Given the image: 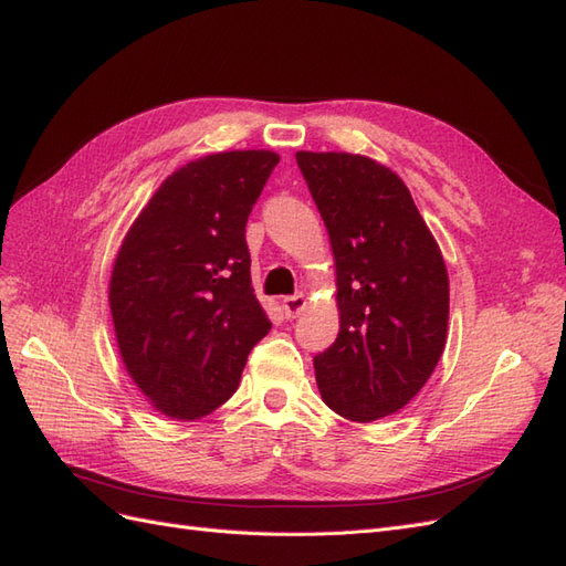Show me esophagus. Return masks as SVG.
Instances as JSON below:
<instances>
[{
    "instance_id": "esophagus-1",
    "label": "esophagus",
    "mask_w": 566,
    "mask_h": 566,
    "mask_svg": "<svg viewBox=\"0 0 566 566\" xmlns=\"http://www.w3.org/2000/svg\"><path fill=\"white\" fill-rule=\"evenodd\" d=\"M306 306V300H304V295L302 293H297V295H290V297H285L283 300V312H285V316L287 318H295V316H300V312L304 310Z\"/></svg>"
}]
</instances>
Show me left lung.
Wrapping results in <instances>:
<instances>
[{"label": "left lung", "instance_id": "obj_1", "mask_svg": "<svg viewBox=\"0 0 566 566\" xmlns=\"http://www.w3.org/2000/svg\"><path fill=\"white\" fill-rule=\"evenodd\" d=\"M331 235L339 333L314 356L323 401L370 422L397 413L439 361L449 328V273L406 184L352 153H297Z\"/></svg>", "mask_w": 566, "mask_h": 566}]
</instances>
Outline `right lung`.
I'll return each instance as SVG.
<instances>
[{"instance_id": "1", "label": "right lung", "mask_w": 566, "mask_h": 566, "mask_svg": "<svg viewBox=\"0 0 566 566\" xmlns=\"http://www.w3.org/2000/svg\"><path fill=\"white\" fill-rule=\"evenodd\" d=\"M279 156L229 150L177 169L136 217L111 276L127 373L160 413L198 420L238 389L269 331L245 224Z\"/></svg>"}]
</instances>
